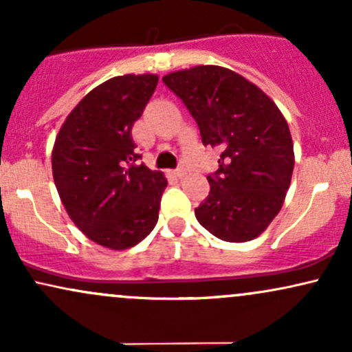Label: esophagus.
Returning a JSON list of instances; mask_svg holds the SVG:
<instances>
[{
  "label": "esophagus",
  "instance_id": "1",
  "mask_svg": "<svg viewBox=\"0 0 352 352\" xmlns=\"http://www.w3.org/2000/svg\"><path fill=\"white\" fill-rule=\"evenodd\" d=\"M185 173H187V170H185L184 167H179V168H177V170H175V175L180 177V179L185 175Z\"/></svg>",
  "mask_w": 352,
  "mask_h": 352
}]
</instances>
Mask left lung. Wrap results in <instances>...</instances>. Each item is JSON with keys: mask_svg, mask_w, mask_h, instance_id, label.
<instances>
[{"mask_svg": "<svg viewBox=\"0 0 352 352\" xmlns=\"http://www.w3.org/2000/svg\"><path fill=\"white\" fill-rule=\"evenodd\" d=\"M162 80L197 120L204 145L221 151L197 220L230 243L260 236L292 184L294 151L285 116L256 84L227 67L195 66Z\"/></svg>", "mask_w": 352, "mask_h": 352, "instance_id": "1", "label": "left lung"}]
</instances>
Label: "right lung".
Here are the masks:
<instances>
[{
  "label": "right lung",
  "instance_id": "1",
  "mask_svg": "<svg viewBox=\"0 0 352 352\" xmlns=\"http://www.w3.org/2000/svg\"><path fill=\"white\" fill-rule=\"evenodd\" d=\"M157 82V74H125L99 84L56 135L51 164L59 199L76 227L104 248H131L159 220L167 179L137 164L132 139Z\"/></svg>",
  "mask_w": 352,
  "mask_h": 352
}]
</instances>
